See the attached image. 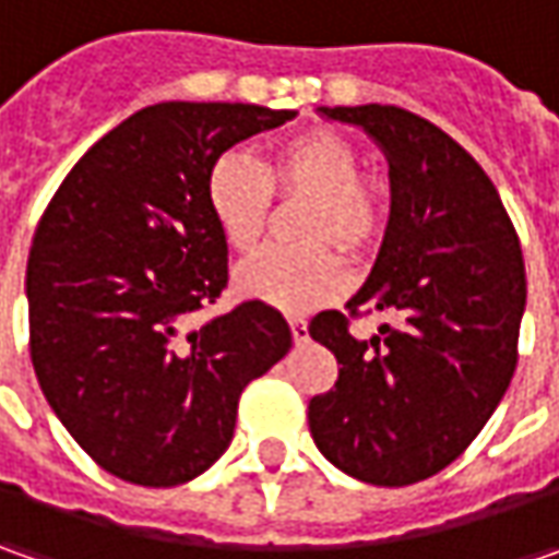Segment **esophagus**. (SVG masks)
<instances>
[{
    "label": "esophagus",
    "instance_id": "esophagus-1",
    "mask_svg": "<svg viewBox=\"0 0 559 559\" xmlns=\"http://www.w3.org/2000/svg\"><path fill=\"white\" fill-rule=\"evenodd\" d=\"M289 330L295 342H308V320L305 317H289Z\"/></svg>",
    "mask_w": 559,
    "mask_h": 559
}]
</instances>
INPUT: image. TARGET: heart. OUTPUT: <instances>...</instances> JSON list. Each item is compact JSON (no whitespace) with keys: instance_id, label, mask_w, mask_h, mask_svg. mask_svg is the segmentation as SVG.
Wrapping results in <instances>:
<instances>
[{"instance_id":"1","label":"heart","mask_w":559,"mask_h":559,"mask_svg":"<svg viewBox=\"0 0 559 559\" xmlns=\"http://www.w3.org/2000/svg\"><path fill=\"white\" fill-rule=\"evenodd\" d=\"M276 199H305L295 248H270L236 273V289L251 301L280 311H311L335 298L348 283V254L379 246L389 224L382 186L360 174V155L342 133L311 127L270 142L261 158L226 152L204 180V207L221 239L236 254H251L264 242Z\"/></svg>"}]
</instances>
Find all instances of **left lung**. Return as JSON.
Instances as JSON below:
<instances>
[{"label": "left lung", "instance_id": "left-lung-1", "mask_svg": "<svg viewBox=\"0 0 559 559\" xmlns=\"http://www.w3.org/2000/svg\"><path fill=\"white\" fill-rule=\"evenodd\" d=\"M389 155L392 217L376 267L348 311H320L308 333L338 379L308 423L323 457L370 485H411L457 461L501 404L520 360L526 270L513 221L476 158L397 105L323 108ZM392 310L370 343L360 312Z\"/></svg>", "mask_w": 559, "mask_h": 559}]
</instances>
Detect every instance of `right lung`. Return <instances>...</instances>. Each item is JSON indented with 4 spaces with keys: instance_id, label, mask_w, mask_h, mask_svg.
I'll return each instance as SVG.
<instances>
[{
    "instance_id": "right-lung-1",
    "label": "right lung",
    "mask_w": 559,
    "mask_h": 559,
    "mask_svg": "<svg viewBox=\"0 0 559 559\" xmlns=\"http://www.w3.org/2000/svg\"><path fill=\"white\" fill-rule=\"evenodd\" d=\"M295 118L242 102H162L71 167L33 233L31 360L64 429L123 483L202 476L233 441L239 397L289 352L283 313L242 301L192 326L229 283L204 207L229 145Z\"/></svg>"
}]
</instances>
